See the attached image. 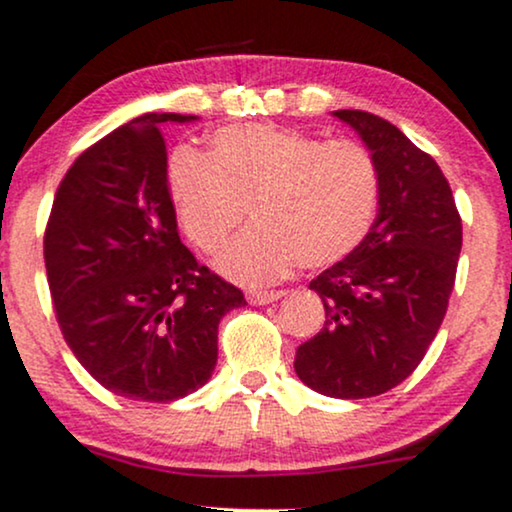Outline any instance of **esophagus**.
I'll list each match as a JSON object with an SVG mask.
<instances>
[{
  "instance_id": "34e87169",
  "label": "esophagus",
  "mask_w": 512,
  "mask_h": 512,
  "mask_svg": "<svg viewBox=\"0 0 512 512\" xmlns=\"http://www.w3.org/2000/svg\"><path fill=\"white\" fill-rule=\"evenodd\" d=\"M283 297V290H250L248 302L250 304H269Z\"/></svg>"
}]
</instances>
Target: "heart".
<instances>
[{"label": "heart", "mask_w": 512, "mask_h": 512, "mask_svg": "<svg viewBox=\"0 0 512 512\" xmlns=\"http://www.w3.org/2000/svg\"><path fill=\"white\" fill-rule=\"evenodd\" d=\"M167 184L181 229L208 255L224 248L250 208L257 224L219 260L243 283L276 281L300 262H342L364 243L380 203L378 165L364 146L274 125L219 129L210 155L181 148Z\"/></svg>", "instance_id": "heart-1"}]
</instances>
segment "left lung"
<instances>
[{"label":"left lung","mask_w":512,"mask_h":512,"mask_svg":"<svg viewBox=\"0 0 512 512\" xmlns=\"http://www.w3.org/2000/svg\"><path fill=\"white\" fill-rule=\"evenodd\" d=\"M380 174L378 217L352 255L309 283L326 309L295 373L335 399L378 397L406 380L442 326L463 245L454 193L430 153L366 111H335Z\"/></svg>","instance_id":"1"}]
</instances>
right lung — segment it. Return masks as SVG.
<instances>
[{
  "mask_svg": "<svg viewBox=\"0 0 512 512\" xmlns=\"http://www.w3.org/2000/svg\"><path fill=\"white\" fill-rule=\"evenodd\" d=\"M146 113L77 155L56 189L44 264L56 321L96 383L137 401L181 399L210 380L236 286L181 243L163 122Z\"/></svg>",
  "mask_w": 512,
  "mask_h": 512,
  "instance_id": "obj_1",
  "label": "right lung"
}]
</instances>
